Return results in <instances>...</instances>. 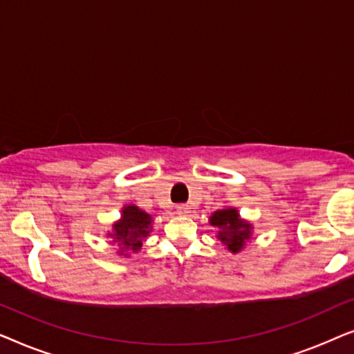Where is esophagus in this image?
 <instances>
[{
	"instance_id": "esophagus-1",
	"label": "esophagus",
	"mask_w": 354,
	"mask_h": 354,
	"mask_svg": "<svg viewBox=\"0 0 354 354\" xmlns=\"http://www.w3.org/2000/svg\"><path fill=\"white\" fill-rule=\"evenodd\" d=\"M177 212H178V214H182V216H187L188 212H190V206H188V205H178Z\"/></svg>"
}]
</instances>
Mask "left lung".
<instances>
[{
  "label": "left lung",
  "mask_w": 354,
  "mask_h": 354,
  "mask_svg": "<svg viewBox=\"0 0 354 354\" xmlns=\"http://www.w3.org/2000/svg\"><path fill=\"white\" fill-rule=\"evenodd\" d=\"M211 224L219 227V239L232 253H236L243 248L245 240L250 239L251 225L239 219V212L235 209L216 211L211 216Z\"/></svg>",
  "instance_id": "left-lung-1"
}]
</instances>
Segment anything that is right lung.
Segmentation results:
<instances>
[{
	"mask_svg": "<svg viewBox=\"0 0 354 354\" xmlns=\"http://www.w3.org/2000/svg\"><path fill=\"white\" fill-rule=\"evenodd\" d=\"M151 230V216L138 209L137 206H127L122 211V221L114 224V243L120 248L138 251L142 248L143 239H147Z\"/></svg>",
	"mask_w": 354,
	"mask_h": 354,
	"instance_id": "obj_1",
	"label": "right lung"
}]
</instances>
